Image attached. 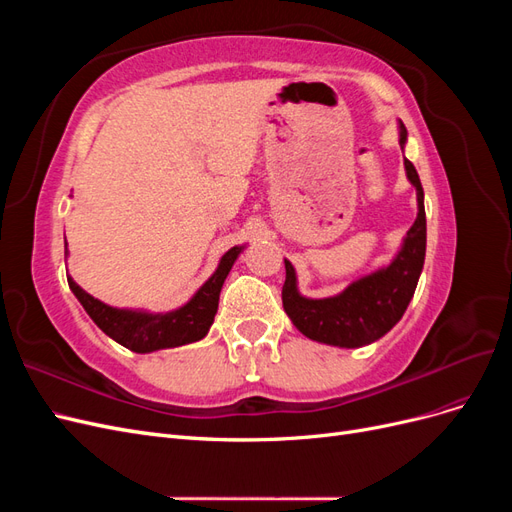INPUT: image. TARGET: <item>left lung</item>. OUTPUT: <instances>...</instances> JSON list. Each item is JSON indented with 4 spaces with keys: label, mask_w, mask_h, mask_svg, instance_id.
I'll return each instance as SVG.
<instances>
[{
    "label": "left lung",
    "mask_w": 512,
    "mask_h": 512,
    "mask_svg": "<svg viewBox=\"0 0 512 512\" xmlns=\"http://www.w3.org/2000/svg\"><path fill=\"white\" fill-rule=\"evenodd\" d=\"M408 130L399 121V145L406 147ZM406 175L416 188L418 213L412 228L401 243V250L386 265L361 280L352 282L344 292L327 299H307L297 288V273L286 262V282L282 303L288 318L305 337L320 344L339 348H361L389 333L404 316L414 297L418 277L425 262L427 220L425 194L421 179L410 160H404Z\"/></svg>",
    "instance_id": "left-lung-1"
}]
</instances>
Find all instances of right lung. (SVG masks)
<instances>
[{"label":"right lung","instance_id":"right-lung-1","mask_svg":"<svg viewBox=\"0 0 512 512\" xmlns=\"http://www.w3.org/2000/svg\"><path fill=\"white\" fill-rule=\"evenodd\" d=\"M241 252L243 245L230 247V250L220 258L218 269H215L209 280L196 290L194 297L179 309H173V312L166 314H149L141 312V309H117L91 297V294L76 284L72 277H68V284L74 292V297L85 307L89 318L94 320L108 337L115 339L117 344L126 346L132 352L145 354L153 350L192 344L209 333L215 312H218L220 290L224 286L226 275L230 273Z\"/></svg>","mask_w":512,"mask_h":512}]
</instances>
